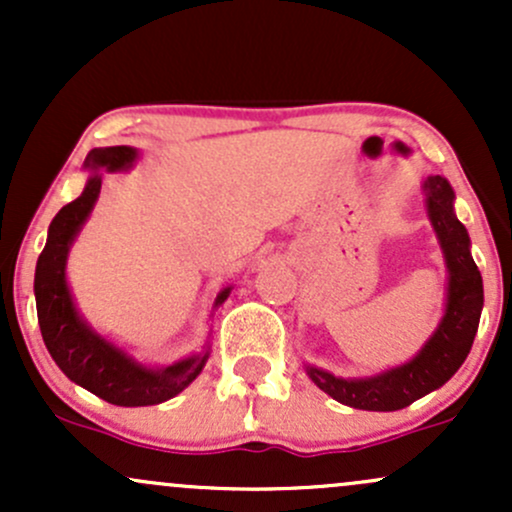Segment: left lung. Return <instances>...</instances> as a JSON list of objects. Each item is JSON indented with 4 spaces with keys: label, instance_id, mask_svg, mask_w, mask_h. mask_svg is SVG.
<instances>
[{
    "label": "left lung",
    "instance_id": "1",
    "mask_svg": "<svg viewBox=\"0 0 512 512\" xmlns=\"http://www.w3.org/2000/svg\"><path fill=\"white\" fill-rule=\"evenodd\" d=\"M426 214L436 231L448 269L445 310L419 354L395 368L366 378H337L330 370L305 363V373L332 399L354 409L397 411L409 407L428 392L443 387L472 349L484 308V281L472 260V240L455 214V190L443 175L424 180Z\"/></svg>",
    "mask_w": 512,
    "mask_h": 512
}]
</instances>
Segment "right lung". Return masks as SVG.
Here are the masks:
<instances>
[{
	"mask_svg": "<svg viewBox=\"0 0 512 512\" xmlns=\"http://www.w3.org/2000/svg\"><path fill=\"white\" fill-rule=\"evenodd\" d=\"M139 158L134 146H103L88 151L84 168L86 187L74 202L57 211L48 228V243L35 264V308L43 342L52 361L76 385L117 407H151L180 395L202 373L209 361V342L204 351L170 366H146L122 346L93 330L76 308L67 281V257L76 236L96 207L103 185V170H129ZM233 286H223L214 298V310L231 296Z\"/></svg>",
	"mask_w": 512,
	"mask_h": 512,
	"instance_id": "obj_1",
	"label": "right lung"
}]
</instances>
